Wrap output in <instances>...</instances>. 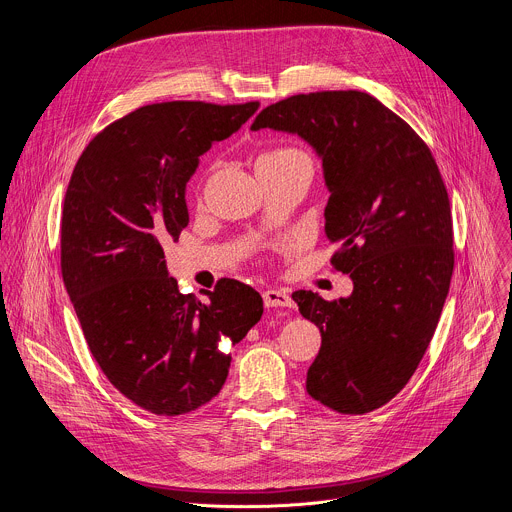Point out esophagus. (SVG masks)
I'll return each instance as SVG.
<instances>
[{
	"mask_svg": "<svg viewBox=\"0 0 512 512\" xmlns=\"http://www.w3.org/2000/svg\"><path fill=\"white\" fill-rule=\"evenodd\" d=\"M265 308H291V298L283 289H267L263 291Z\"/></svg>",
	"mask_w": 512,
	"mask_h": 512,
	"instance_id": "1",
	"label": "esophagus"
}]
</instances>
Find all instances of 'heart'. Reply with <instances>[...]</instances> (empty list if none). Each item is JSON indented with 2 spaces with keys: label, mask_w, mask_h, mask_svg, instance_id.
<instances>
[{
  "label": "heart",
  "mask_w": 512,
  "mask_h": 512,
  "mask_svg": "<svg viewBox=\"0 0 512 512\" xmlns=\"http://www.w3.org/2000/svg\"><path fill=\"white\" fill-rule=\"evenodd\" d=\"M289 162H306V164H312L308 154L298 150V148H275V150H269L265 152L257 166H267V164H289Z\"/></svg>",
  "instance_id": "obj_1"
}]
</instances>
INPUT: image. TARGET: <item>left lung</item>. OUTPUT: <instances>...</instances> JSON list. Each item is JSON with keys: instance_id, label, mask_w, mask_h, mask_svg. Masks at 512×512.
<instances>
[{"instance_id": "left-lung-1", "label": "left lung", "mask_w": 512, "mask_h": 512, "mask_svg": "<svg viewBox=\"0 0 512 512\" xmlns=\"http://www.w3.org/2000/svg\"><path fill=\"white\" fill-rule=\"evenodd\" d=\"M296 133L322 160L326 237L352 294L294 291L322 346L306 391L362 415L389 403L421 362L454 271L448 190L425 141L369 93L322 91L265 107L251 129Z\"/></svg>"}]
</instances>
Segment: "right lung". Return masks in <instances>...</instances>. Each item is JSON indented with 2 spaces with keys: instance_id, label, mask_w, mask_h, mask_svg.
Here are the masks:
<instances>
[{
  "instance_id": "right-lung-1",
  "label": "right lung",
  "mask_w": 512,
  "mask_h": 512,
  "mask_svg": "<svg viewBox=\"0 0 512 512\" xmlns=\"http://www.w3.org/2000/svg\"><path fill=\"white\" fill-rule=\"evenodd\" d=\"M259 109L172 101L105 127L70 176L60 267L91 354L109 383L141 409L182 415L223 389L231 354L261 320L263 300L221 279L208 302L184 296L164 245L188 227L186 184L198 158Z\"/></svg>"
}]
</instances>
